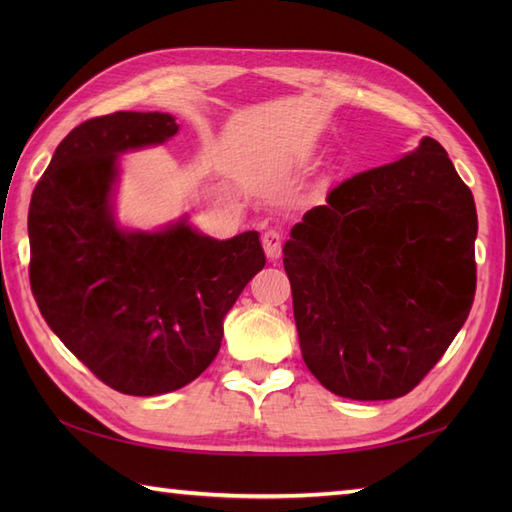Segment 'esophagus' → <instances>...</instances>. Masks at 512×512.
<instances>
[{
  "label": "esophagus",
  "instance_id": "1",
  "mask_svg": "<svg viewBox=\"0 0 512 512\" xmlns=\"http://www.w3.org/2000/svg\"><path fill=\"white\" fill-rule=\"evenodd\" d=\"M262 246L268 259H279L281 257V246H284V233L277 226H268L262 233Z\"/></svg>",
  "mask_w": 512,
  "mask_h": 512
}]
</instances>
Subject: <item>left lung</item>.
Returning a JSON list of instances; mask_svg holds the SVG:
<instances>
[{
	"instance_id": "8db88e82",
	"label": "left lung",
	"mask_w": 512,
	"mask_h": 512,
	"mask_svg": "<svg viewBox=\"0 0 512 512\" xmlns=\"http://www.w3.org/2000/svg\"><path fill=\"white\" fill-rule=\"evenodd\" d=\"M475 235L473 193L433 138L334 187L284 246L314 378L352 400L409 394L469 317Z\"/></svg>"
}]
</instances>
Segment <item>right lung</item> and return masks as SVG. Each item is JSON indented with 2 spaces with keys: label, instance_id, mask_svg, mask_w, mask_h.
Here are the masks:
<instances>
[{
  "label": "right lung",
  "instance_id": "1",
  "mask_svg": "<svg viewBox=\"0 0 512 512\" xmlns=\"http://www.w3.org/2000/svg\"><path fill=\"white\" fill-rule=\"evenodd\" d=\"M176 132V118L160 112L90 118L61 140L28 211L41 317L96 378L129 396L198 378L220 350L226 312L266 264L255 231L217 242L184 222L154 235L114 226L116 156Z\"/></svg>",
  "mask_w": 512,
  "mask_h": 512
}]
</instances>
